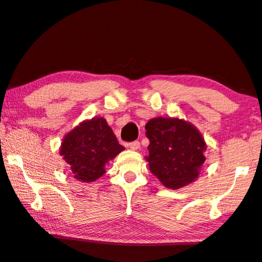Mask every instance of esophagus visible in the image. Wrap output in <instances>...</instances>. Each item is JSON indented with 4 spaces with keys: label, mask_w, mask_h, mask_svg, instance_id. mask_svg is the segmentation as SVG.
Listing matches in <instances>:
<instances>
[{
    "label": "esophagus",
    "mask_w": 262,
    "mask_h": 262,
    "mask_svg": "<svg viewBox=\"0 0 262 262\" xmlns=\"http://www.w3.org/2000/svg\"><path fill=\"white\" fill-rule=\"evenodd\" d=\"M129 148L133 149V151H137V149L140 148V142L139 141H133V142H129V144L127 145Z\"/></svg>",
    "instance_id": "1"
}]
</instances>
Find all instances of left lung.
Returning <instances> with one entry per match:
<instances>
[{"label":"left lung","mask_w":262,"mask_h":262,"mask_svg":"<svg viewBox=\"0 0 262 262\" xmlns=\"http://www.w3.org/2000/svg\"><path fill=\"white\" fill-rule=\"evenodd\" d=\"M149 171L169 189L194 182L206 160L207 145L190 122L179 117H155L145 125Z\"/></svg>","instance_id":"left-lung-1"}]
</instances>
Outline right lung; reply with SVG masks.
<instances>
[{
  "mask_svg": "<svg viewBox=\"0 0 262 262\" xmlns=\"http://www.w3.org/2000/svg\"><path fill=\"white\" fill-rule=\"evenodd\" d=\"M123 149L105 118L93 117L64 135L60 155L71 167L72 176L89 183L102 177L106 164Z\"/></svg>",
  "mask_w": 262,
  "mask_h": 262,
  "instance_id": "1",
  "label": "right lung"
}]
</instances>
